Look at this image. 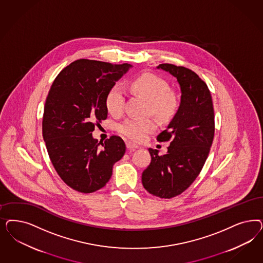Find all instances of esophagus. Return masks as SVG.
I'll return each instance as SVG.
<instances>
[{
  "label": "esophagus",
  "mask_w": 263,
  "mask_h": 263,
  "mask_svg": "<svg viewBox=\"0 0 263 263\" xmlns=\"http://www.w3.org/2000/svg\"><path fill=\"white\" fill-rule=\"evenodd\" d=\"M126 146H127V150H129V151H134V150H136V149L138 148L137 145L134 144L132 142H127Z\"/></svg>",
  "instance_id": "34e87169"
}]
</instances>
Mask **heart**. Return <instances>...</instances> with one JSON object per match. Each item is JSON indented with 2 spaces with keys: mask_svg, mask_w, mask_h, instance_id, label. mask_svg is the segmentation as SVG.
Returning a JSON list of instances; mask_svg holds the SVG:
<instances>
[{
  "mask_svg": "<svg viewBox=\"0 0 263 263\" xmlns=\"http://www.w3.org/2000/svg\"><path fill=\"white\" fill-rule=\"evenodd\" d=\"M126 88L132 93L142 96L148 102V112H151L160 121L166 122L178 110L177 96L170 91L165 80L153 73H143L129 80ZM127 95L123 86L114 84L105 97V105L108 112L119 116L123 113ZM157 128L152 118H128L118 126L119 133L133 141H142L146 136Z\"/></svg>",
  "mask_w": 263,
  "mask_h": 263,
  "instance_id": "1",
  "label": "heart"
}]
</instances>
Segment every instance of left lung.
Returning a JSON list of instances; mask_svg holds the SVG:
<instances>
[{
	"mask_svg": "<svg viewBox=\"0 0 263 263\" xmlns=\"http://www.w3.org/2000/svg\"><path fill=\"white\" fill-rule=\"evenodd\" d=\"M176 77L181 89L178 111L167 128L157 136L170 141L167 153L149 148L151 162L142 172V185L151 195L171 198L193 184L203 167L215 134L214 107L210 91L195 71L185 67L161 64Z\"/></svg>",
	"mask_w": 263,
	"mask_h": 263,
	"instance_id": "1",
	"label": "left lung"
}]
</instances>
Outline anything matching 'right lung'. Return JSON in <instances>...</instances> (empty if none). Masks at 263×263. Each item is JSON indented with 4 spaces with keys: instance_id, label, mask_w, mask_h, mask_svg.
<instances>
[{
    "instance_id": "right-lung-1",
    "label": "right lung",
    "mask_w": 263,
    "mask_h": 263,
    "mask_svg": "<svg viewBox=\"0 0 263 263\" xmlns=\"http://www.w3.org/2000/svg\"><path fill=\"white\" fill-rule=\"evenodd\" d=\"M129 68V64L77 60L52 83L44 105L43 139L61 179L79 193L105 186L114 163L126 152L120 136H111L100 147L92 133L107 118V92Z\"/></svg>"
}]
</instances>
